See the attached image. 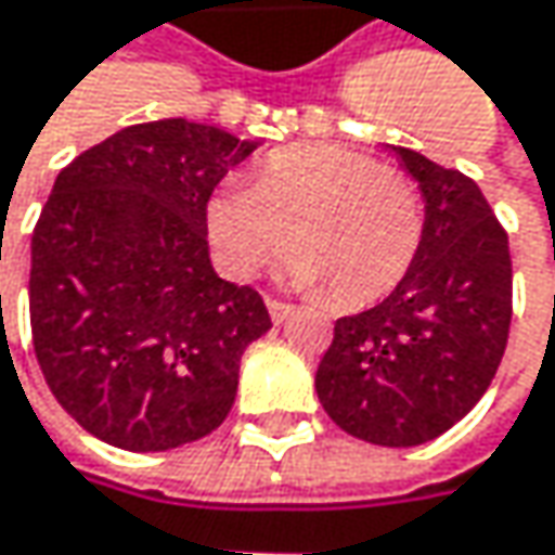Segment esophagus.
<instances>
[{
    "instance_id": "34e87169",
    "label": "esophagus",
    "mask_w": 555,
    "mask_h": 555,
    "mask_svg": "<svg viewBox=\"0 0 555 555\" xmlns=\"http://www.w3.org/2000/svg\"><path fill=\"white\" fill-rule=\"evenodd\" d=\"M267 308H270V318L282 324L292 311H295V305H288V301H279V298H267Z\"/></svg>"
}]
</instances>
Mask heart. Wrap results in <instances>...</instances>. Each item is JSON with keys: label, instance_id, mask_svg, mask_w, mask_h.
I'll use <instances>...</instances> for the list:
<instances>
[{"label": "heart", "instance_id": "1", "mask_svg": "<svg viewBox=\"0 0 555 555\" xmlns=\"http://www.w3.org/2000/svg\"><path fill=\"white\" fill-rule=\"evenodd\" d=\"M205 237L231 279H254L292 241L282 279L331 288L344 308L386 298L408 276L421 237L417 182L337 144L282 147L254 185H228L205 205Z\"/></svg>", "mask_w": 555, "mask_h": 555}]
</instances>
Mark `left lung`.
I'll use <instances>...</instances> for the list:
<instances>
[{
	"label": "left lung",
	"instance_id": "obj_1",
	"mask_svg": "<svg viewBox=\"0 0 555 555\" xmlns=\"http://www.w3.org/2000/svg\"><path fill=\"white\" fill-rule=\"evenodd\" d=\"M391 151L424 195L421 250L376 308L337 318L314 388L350 437L417 447L463 421L499 373L511 254L469 176L408 147Z\"/></svg>",
	"mask_w": 555,
	"mask_h": 555
}]
</instances>
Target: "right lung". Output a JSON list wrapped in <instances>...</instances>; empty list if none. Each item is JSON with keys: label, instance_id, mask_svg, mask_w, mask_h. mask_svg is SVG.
Returning a JSON list of instances; mask_svg holds the SVG:
<instances>
[{"label": "right lung", "instance_id": "obj_1", "mask_svg": "<svg viewBox=\"0 0 555 555\" xmlns=\"http://www.w3.org/2000/svg\"><path fill=\"white\" fill-rule=\"evenodd\" d=\"M257 141L185 118L121 128L60 169L31 234V337L63 411L160 453L228 417L244 350L273 321L215 273L205 205Z\"/></svg>", "mask_w": 555, "mask_h": 555}]
</instances>
